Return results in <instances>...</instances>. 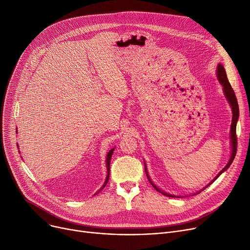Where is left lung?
I'll return each instance as SVG.
<instances>
[{"label": "left lung", "mask_w": 250, "mask_h": 250, "mask_svg": "<svg viewBox=\"0 0 250 250\" xmlns=\"http://www.w3.org/2000/svg\"><path fill=\"white\" fill-rule=\"evenodd\" d=\"M217 78H218V81L219 83L222 85L223 87V92H224V95L229 103V105L231 106V109H232V124H231V128H230V145H231V155H230V159L227 163V165L223 168L221 171L217 174V176L208 183V186H206L204 188H202V190L206 189L209 185H212V183L223 173L224 171H226V170L230 167V165L232 164L234 158H235V155H236V151H237V138H236V125H237V122H238V118H239V107H238V102H237V99H236V96H235V93L234 91L228 81V78H227V75H226V71L224 69V67H223L222 63H218V67H217ZM144 164H145V171H146V175L150 181L151 185L154 187V188L156 190H158L159 192H161L162 194L166 195V196H173V198H183V196L181 195H174V194H171V193H168L164 190H162L161 188H159L158 187H157L155 183L152 181L149 173H148V170H147V165L146 163L144 162ZM202 190H199L196 191L194 194H198L200 193Z\"/></svg>", "instance_id": "left-lung-1"}]
</instances>
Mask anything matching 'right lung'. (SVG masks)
<instances>
[{
	"instance_id": "add662e5",
	"label": "right lung",
	"mask_w": 250,
	"mask_h": 250,
	"mask_svg": "<svg viewBox=\"0 0 250 250\" xmlns=\"http://www.w3.org/2000/svg\"><path fill=\"white\" fill-rule=\"evenodd\" d=\"M16 133H17V129H16ZM17 146H18V144H17ZM19 149V148H18ZM114 149H115V147L114 148H112V149H110L109 150V152L107 153V156H106V169H107V174H106V178H105V181H104V183L102 185V187H101V188L97 191V192H95V194H97V193H99V191L101 190V189H103L104 188H105V186L107 185V182H108V179H109V170H110V160H111V156H112V154H113V151H114ZM20 152V151H19ZM94 194V195H95Z\"/></svg>"
}]
</instances>
